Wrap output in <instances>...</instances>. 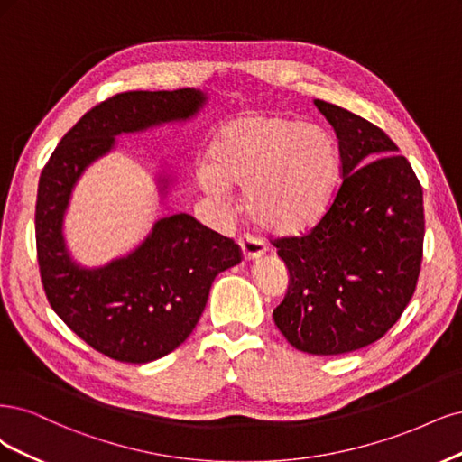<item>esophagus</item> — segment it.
Here are the masks:
<instances>
[{"mask_svg": "<svg viewBox=\"0 0 462 462\" xmlns=\"http://www.w3.org/2000/svg\"><path fill=\"white\" fill-rule=\"evenodd\" d=\"M237 244H240V247H242V253H244V259L245 261L257 259L266 251V245H264V242L261 240V237H255V236H251V234H244V236L237 237Z\"/></svg>", "mask_w": 462, "mask_h": 462, "instance_id": "1", "label": "esophagus"}]
</instances>
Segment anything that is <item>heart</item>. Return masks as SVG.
<instances>
[{
	"label": "heart",
	"instance_id": "b5f03b06",
	"mask_svg": "<svg viewBox=\"0 0 462 462\" xmlns=\"http://www.w3.org/2000/svg\"><path fill=\"white\" fill-rule=\"evenodd\" d=\"M339 150L332 134L278 115H244L213 138L203 184L213 193L245 189V209L264 230H310L330 209Z\"/></svg>",
	"mask_w": 462,
	"mask_h": 462
}]
</instances>
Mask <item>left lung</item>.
I'll return each mask as SVG.
<instances>
[{
    "mask_svg": "<svg viewBox=\"0 0 462 462\" xmlns=\"http://www.w3.org/2000/svg\"><path fill=\"white\" fill-rule=\"evenodd\" d=\"M337 136L341 184L303 236L276 240L290 286L278 330L310 355H341L385 336L414 295L422 266L424 201L411 162L376 125L317 99Z\"/></svg>",
    "mask_w": 462,
    "mask_h": 462,
    "instance_id": "left-lung-1",
    "label": "left lung"
}]
</instances>
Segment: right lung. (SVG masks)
<instances>
[{"instance_id":"1","label":"right lung","mask_w":462,"mask_h":462,"mask_svg":"<svg viewBox=\"0 0 462 462\" xmlns=\"http://www.w3.org/2000/svg\"><path fill=\"white\" fill-rule=\"evenodd\" d=\"M198 90L125 92L88 111L59 142L40 174L36 251L51 309L88 346L121 363H150L184 344L218 273L242 261L234 240L180 213L159 220L147 240L103 269L74 264L61 234L82 171L115 136L196 115Z\"/></svg>"}]
</instances>
